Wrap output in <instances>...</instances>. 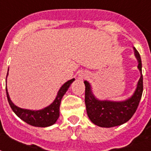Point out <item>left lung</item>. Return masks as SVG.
Segmentation results:
<instances>
[{
    "label": "left lung",
    "instance_id": "obj_1",
    "mask_svg": "<svg viewBox=\"0 0 151 151\" xmlns=\"http://www.w3.org/2000/svg\"><path fill=\"white\" fill-rule=\"evenodd\" d=\"M134 54L138 61V69L140 78L137 83L136 91L128 99L122 101H113L96 99L91 91V87L87 81L85 84V105L88 118L99 127L110 128L123 124L130 119L137 111L143 94V75L141 58L136 48H133Z\"/></svg>",
    "mask_w": 151,
    "mask_h": 151
}]
</instances>
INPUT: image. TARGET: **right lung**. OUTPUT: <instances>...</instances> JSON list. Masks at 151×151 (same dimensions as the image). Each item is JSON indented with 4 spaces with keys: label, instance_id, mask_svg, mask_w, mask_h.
<instances>
[{
    "label": "right lung",
    "instance_id": "right-lung-1",
    "mask_svg": "<svg viewBox=\"0 0 151 151\" xmlns=\"http://www.w3.org/2000/svg\"><path fill=\"white\" fill-rule=\"evenodd\" d=\"M7 76H8V74H7ZM73 81H74V78L70 80V81L66 82L65 84H63L62 87L60 88L56 99H55L54 101H52V103L41 110L35 111V110L24 109H21V108L16 106L11 101L9 95L8 93V90L6 88L8 103H9L10 106L14 113L21 119L23 120L24 122H25L28 124L37 127H50V126L54 124L56 122V120L58 119L59 116H60V105L62 98H63L65 93L67 92L70 85L71 84Z\"/></svg>",
    "mask_w": 151,
    "mask_h": 151
}]
</instances>
